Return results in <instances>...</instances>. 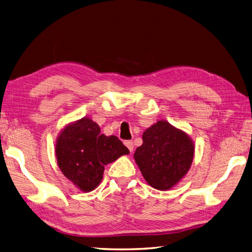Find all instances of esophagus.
<instances>
[{
	"label": "esophagus",
	"instance_id": "1",
	"mask_svg": "<svg viewBox=\"0 0 252 252\" xmlns=\"http://www.w3.org/2000/svg\"><path fill=\"white\" fill-rule=\"evenodd\" d=\"M125 145L127 147V149L130 150V152L133 151V149H134V144H133L132 140H126V141H125Z\"/></svg>",
	"mask_w": 252,
	"mask_h": 252
}]
</instances>
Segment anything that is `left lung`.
Listing matches in <instances>:
<instances>
[{
    "label": "left lung",
    "mask_w": 252,
    "mask_h": 252,
    "mask_svg": "<svg viewBox=\"0 0 252 252\" xmlns=\"http://www.w3.org/2000/svg\"><path fill=\"white\" fill-rule=\"evenodd\" d=\"M195 154L192 139L168 121L158 120L143 134V145L134 159L147 183L153 189L167 190L177 185L189 172Z\"/></svg>",
    "instance_id": "left-lung-1"
}]
</instances>
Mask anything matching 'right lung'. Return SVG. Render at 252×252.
Here are the masks:
<instances>
[{"instance_id": "1", "label": "right lung", "mask_w": 252, "mask_h": 252, "mask_svg": "<svg viewBox=\"0 0 252 252\" xmlns=\"http://www.w3.org/2000/svg\"><path fill=\"white\" fill-rule=\"evenodd\" d=\"M128 153L130 151L118 137L101 134L100 126L88 117L64 126L55 146L60 169L84 192L98 188L105 165Z\"/></svg>"}]
</instances>
